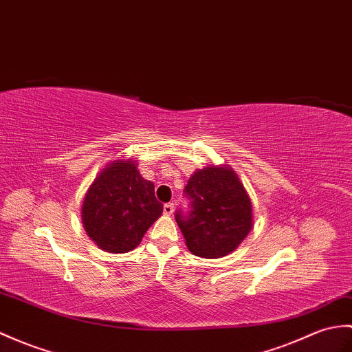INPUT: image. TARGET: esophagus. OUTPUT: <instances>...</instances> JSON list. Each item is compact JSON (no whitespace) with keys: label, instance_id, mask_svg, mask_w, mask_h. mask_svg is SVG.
Returning a JSON list of instances; mask_svg holds the SVG:
<instances>
[{"label":"esophagus","instance_id":"obj_1","mask_svg":"<svg viewBox=\"0 0 352 352\" xmlns=\"http://www.w3.org/2000/svg\"><path fill=\"white\" fill-rule=\"evenodd\" d=\"M163 213L168 214V216L173 214L174 213V204L173 202L165 204V206H163Z\"/></svg>","mask_w":352,"mask_h":352}]
</instances>
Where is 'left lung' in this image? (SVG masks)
I'll use <instances>...</instances> for the list:
<instances>
[{"label": "left lung", "mask_w": 352, "mask_h": 352, "mask_svg": "<svg viewBox=\"0 0 352 352\" xmlns=\"http://www.w3.org/2000/svg\"><path fill=\"white\" fill-rule=\"evenodd\" d=\"M189 210L175 220L196 256L216 259L239 248L252 230V202L230 166L196 170L184 187Z\"/></svg>", "instance_id": "1"}]
</instances>
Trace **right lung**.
Wrapping results in <instances>:
<instances>
[{"label": "right lung", "instance_id": "obj_1", "mask_svg": "<svg viewBox=\"0 0 352 352\" xmlns=\"http://www.w3.org/2000/svg\"><path fill=\"white\" fill-rule=\"evenodd\" d=\"M163 211L132 160H116L89 187L82 204V223L97 246L111 253H126L141 243L146 230Z\"/></svg>", "mask_w": 352, "mask_h": 352}]
</instances>
